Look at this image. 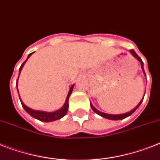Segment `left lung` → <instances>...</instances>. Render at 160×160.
<instances>
[{
    "mask_svg": "<svg viewBox=\"0 0 160 160\" xmlns=\"http://www.w3.org/2000/svg\"><path fill=\"white\" fill-rule=\"evenodd\" d=\"M130 52L132 53V55L133 56L134 58H136V59L138 60L139 62H141V68H142V71H143L144 74H145V70H144V66H143L144 63H143V62H142V60H141V58H140V57H139V56L137 55V54H136V52H135V51L133 50V49H132V50H130ZM144 96H145V94H144ZM143 99H144V98H142V99H141V102H140L138 103V105H137V106H136V107L135 108H133V109H132V111L128 112H127V113L118 114V115H113V114H108V113H104V112H102L98 111V109H96L95 108L93 107L92 103H90V107H91V108L93 110V111L95 112L96 113L98 114L99 116L102 117V118H107V119H109V120H122V119H124V118H127V117L131 116V115H132V114L133 113V112H134L136 111V109H137V108H138L139 106L141 105V102H142V101H143Z\"/></svg>",
    "mask_w": 160,
    "mask_h": 160,
    "instance_id": "8db88e82",
    "label": "left lung"
}]
</instances>
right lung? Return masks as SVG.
Listing matches in <instances>:
<instances>
[{
	"label": "right lung",
	"mask_w": 160,
	"mask_h": 160,
	"mask_svg": "<svg viewBox=\"0 0 160 160\" xmlns=\"http://www.w3.org/2000/svg\"><path fill=\"white\" fill-rule=\"evenodd\" d=\"M33 52L30 53V54H28V58L27 59L25 60V62L21 65V67L19 68V74H20V71H21L22 68L24 67V63L26 62V61L29 58L32 54ZM19 79V77H18ZM18 86V80H17V82H16V87ZM73 87H74V84L71 87V89L69 90V93H68V95L67 97V99H66V102H65V104L63 105V107L62 108H60L58 109V111H55V112H43V111H37V110H33V109H31L29 108L28 107H27L26 105H24V103L22 102V100L20 99V97H19V99H20V102H21V104L24 108V109L27 112H28L29 115L33 117V118H36L39 121H42V122H52V121H56V120H58L60 118H63V117L67 114V111H68V108H69V104H68V101H69V98H70V95L72 93V90H73ZM18 89V88H17ZM18 93H19V90H18Z\"/></svg>",
	"instance_id": "1"
}]
</instances>
